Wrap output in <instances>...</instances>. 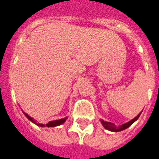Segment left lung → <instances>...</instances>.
Instances as JSON below:
<instances>
[{
	"label": "left lung",
	"instance_id": "1",
	"mask_svg": "<svg viewBox=\"0 0 159 159\" xmlns=\"http://www.w3.org/2000/svg\"><path fill=\"white\" fill-rule=\"evenodd\" d=\"M140 114H141V112H140L139 114L138 115L137 117H135L134 119H132L131 121H129V122H127V123L123 124V125H119V127H117L114 124L111 123V122L104 121V120H102V119H100V121H101V123H102L103 126L106 128V129H107V130H109V131H111V132H120V131H123V130H125V129L128 128L129 126H130V125H132V124L134 123L137 119L139 118Z\"/></svg>",
	"mask_w": 159,
	"mask_h": 159
}]
</instances>
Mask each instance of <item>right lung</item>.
<instances>
[{"label": "right lung", "mask_w": 159, "mask_h": 159, "mask_svg": "<svg viewBox=\"0 0 159 159\" xmlns=\"http://www.w3.org/2000/svg\"><path fill=\"white\" fill-rule=\"evenodd\" d=\"M23 113L25 114V116L27 117V119H29L30 121H32L33 123L36 124L37 125H40V126H45V125H43V124H37L34 121V119H33V118H31L29 115H27V113H25L24 111H23ZM66 118H65V119H57V120H53V121H50L49 123H48L47 125H46V126H48V127H54V126H58V125H62V124L64 123L66 121Z\"/></svg>", "instance_id": "add662e5"}]
</instances>
